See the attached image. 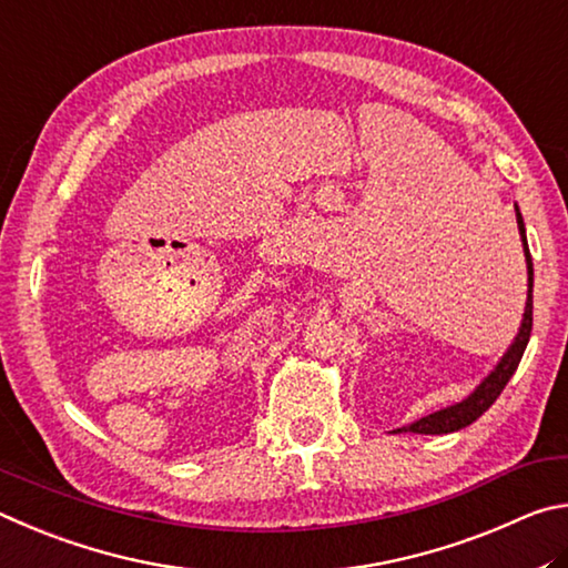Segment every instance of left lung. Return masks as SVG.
Wrapping results in <instances>:
<instances>
[{
  "label": "left lung",
  "mask_w": 568,
  "mask_h": 568,
  "mask_svg": "<svg viewBox=\"0 0 568 568\" xmlns=\"http://www.w3.org/2000/svg\"><path fill=\"white\" fill-rule=\"evenodd\" d=\"M516 209V224H519V236H521V246H524V258H526V274H529V292H526V306H524V316H521V326L516 332L514 342L509 344V349L504 352V356L499 359V364L484 376L481 384L466 396V399L456 402L446 409H439L434 414L422 416L419 422H414L404 429L396 432H414V434H452L459 432L464 426L474 424L479 416L489 409V406L499 399V394L504 392V386L509 384V379L519 366L526 344H529L531 336V324H534V264H531V254H529V244H526V226H524V216L519 212V206L514 204Z\"/></svg>",
  "instance_id": "1"
}]
</instances>
